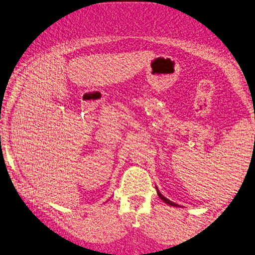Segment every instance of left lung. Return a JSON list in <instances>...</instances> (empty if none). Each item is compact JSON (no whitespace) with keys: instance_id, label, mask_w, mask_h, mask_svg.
<instances>
[{"instance_id":"obj_1","label":"left lung","mask_w":255,"mask_h":255,"mask_svg":"<svg viewBox=\"0 0 255 255\" xmlns=\"http://www.w3.org/2000/svg\"><path fill=\"white\" fill-rule=\"evenodd\" d=\"M156 192H157V195H159V198L162 200L163 202H166L167 205H170V206H174V207H180V206L178 205V204H175V202H172L170 201V200H168L167 198H165V196H163L162 194H161V193L159 192V189H157V187H156Z\"/></svg>"}]
</instances>
